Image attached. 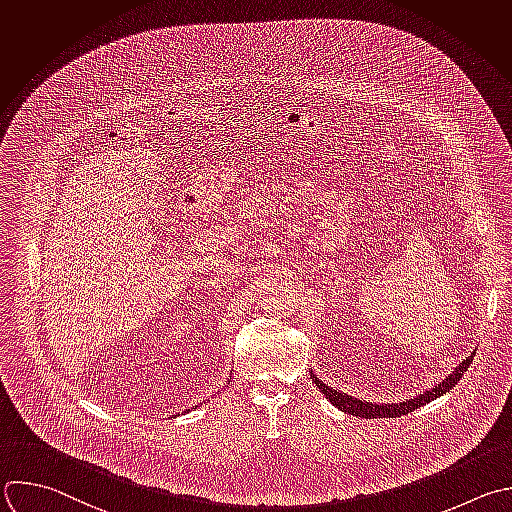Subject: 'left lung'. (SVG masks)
I'll return each instance as SVG.
<instances>
[{
    "label": "left lung",
    "instance_id": "left-lung-1",
    "mask_svg": "<svg viewBox=\"0 0 512 512\" xmlns=\"http://www.w3.org/2000/svg\"><path fill=\"white\" fill-rule=\"evenodd\" d=\"M474 354H476V352H472L462 364H458V366L454 368V372L448 374L440 384H436L434 388H428L426 392L418 394L416 398H410V400L400 402V404H372V402H368V400H360V398H354V396H350V394L333 390L331 386H327L325 382H321L315 374H311V380H313V384L317 386V390H319L335 408H339L342 412H348V414L360 416V418H398V416H404V414H408V412H414L416 408H420V406H424V404H428V402L440 398L442 394L450 392V390L460 382V378L464 376V372L468 370V366L472 364Z\"/></svg>",
    "mask_w": 512,
    "mask_h": 512
}]
</instances>
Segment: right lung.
I'll return each instance as SVG.
<instances>
[{
  "label": "right lung",
  "mask_w": 512,
  "mask_h": 512,
  "mask_svg": "<svg viewBox=\"0 0 512 512\" xmlns=\"http://www.w3.org/2000/svg\"><path fill=\"white\" fill-rule=\"evenodd\" d=\"M195 408H197V406H195Z\"/></svg>",
  "instance_id": "add662e5"
}]
</instances>
